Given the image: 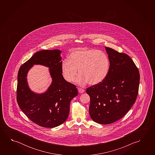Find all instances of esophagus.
Here are the masks:
<instances>
[{"mask_svg": "<svg viewBox=\"0 0 155 155\" xmlns=\"http://www.w3.org/2000/svg\"><path fill=\"white\" fill-rule=\"evenodd\" d=\"M78 90L79 93H83L85 91V90L83 89V88H81V87H78Z\"/></svg>", "mask_w": 155, "mask_h": 155, "instance_id": "34e87169", "label": "esophagus"}]
</instances>
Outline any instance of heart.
Segmentation results:
<instances>
[{
    "label": "heart",
    "mask_w": 155,
    "mask_h": 155,
    "mask_svg": "<svg viewBox=\"0 0 155 155\" xmlns=\"http://www.w3.org/2000/svg\"><path fill=\"white\" fill-rule=\"evenodd\" d=\"M110 69V61L107 53L101 50L87 48L72 50L68 59L61 61V70L64 78L72 82L77 74L76 81L80 85L88 83L99 84L107 78Z\"/></svg>",
    "instance_id": "1"
}]
</instances>
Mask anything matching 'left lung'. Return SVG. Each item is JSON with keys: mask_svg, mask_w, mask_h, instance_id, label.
<instances>
[{"mask_svg": "<svg viewBox=\"0 0 155 155\" xmlns=\"http://www.w3.org/2000/svg\"><path fill=\"white\" fill-rule=\"evenodd\" d=\"M110 61L109 72L103 81L86 89L90 97L89 114L101 124L121 119L134 104L138 94V69L127 54L105 47Z\"/></svg>", "mask_w": 155, "mask_h": 155, "instance_id": "left-lung-1", "label": "left lung"}]
</instances>
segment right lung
Returning <instances> with one entry per match:
<instances>
[{"mask_svg":"<svg viewBox=\"0 0 155 155\" xmlns=\"http://www.w3.org/2000/svg\"><path fill=\"white\" fill-rule=\"evenodd\" d=\"M61 53L58 50L38 51L18 71V105L31 121L44 127L52 128L63 124L69 116L71 100L78 94L76 86L66 81L62 75ZM34 64L50 68L53 83L44 94L31 92L27 83V72Z\"/></svg>","mask_w":155,"mask_h":155,"instance_id":"add662e5","label":"right lung"}]
</instances>
